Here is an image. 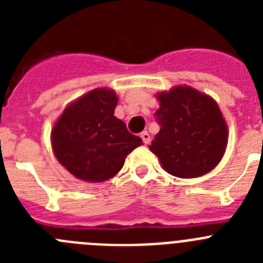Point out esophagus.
Segmentation results:
<instances>
[{"mask_svg": "<svg viewBox=\"0 0 263 263\" xmlns=\"http://www.w3.org/2000/svg\"><path fill=\"white\" fill-rule=\"evenodd\" d=\"M141 138H142L145 145H147V143L150 142V134H148L147 132H142V133H141Z\"/></svg>", "mask_w": 263, "mask_h": 263, "instance_id": "esophagus-1", "label": "esophagus"}]
</instances>
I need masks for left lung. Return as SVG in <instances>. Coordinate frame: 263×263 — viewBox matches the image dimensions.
I'll return each instance as SVG.
<instances>
[{
    "instance_id": "left-lung-1",
    "label": "left lung",
    "mask_w": 263,
    "mask_h": 263,
    "mask_svg": "<svg viewBox=\"0 0 263 263\" xmlns=\"http://www.w3.org/2000/svg\"><path fill=\"white\" fill-rule=\"evenodd\" d=\"M155 111L160 130L150 152L167 173L178 178H197L212 171L228 143V126L217 103L188 85L157 95Z\"/></svg>"
}]
</instances>
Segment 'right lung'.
<instances>
[{
    "label": "right lung",
    "instance_id": "1",
    "mask_svg": "<svg viewBox=\"0 0 263 263\" xmlns=\"http://www.w3.org/2000/svg\"><path fill=\"white\" fill-rule=\"evenodd\" d=\"M113 89L96 88L72 101L51 130L53 154L69 174L85 182H105L118 174L142 139L115 116Z\"/></svg>",
    "mask_w": 263,
    "mask_h": 263
}]
</instances>
